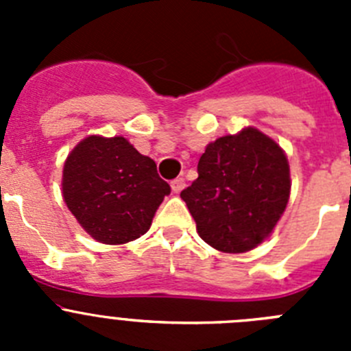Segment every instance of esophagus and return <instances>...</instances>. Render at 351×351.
<instances>
[{"label": "esophagus", "instance_id": "esophagus-1", "mask_svg": "<svg viewBox=\"0 0 351 351\" xmlns=\"http://www.w3.org/2000/svg\"><path fill=\"white\" fill-rule=\"evenodd\" d=\"M170 186H172V191L173 193H181L182 190H184V186H186V181L182 178H178V179H173L172 182H170Z\"/></svg>", "mask_w": 351, "mask_h": 351}]
</instances>
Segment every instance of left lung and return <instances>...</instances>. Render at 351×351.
I'll return each mask as SVG.
<instances>
[{"mask_svg":"<svg viewBox=\"0 0 351 351\" xmlns=\"http://www.w3.org/2000/svg\"><path fill=\"white\" fill-rule=\"evenodd\" d=\"M197 170L181 198L202 241L223 253H246L272 234L291 188L287 154L274 138L253 126L216 138Z\"/></svg>","mask_w":351,"mask_h":351,"instance_id":"left-lung-1","label":"left lung"}]
</instances>
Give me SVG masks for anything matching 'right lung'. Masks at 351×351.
Here are the masks:
<instances>
[{
	"instance_id": "obj_1",
	"label": "right lung",
	"mask_w": 351,
	"mask_h": 351,
	"mask_svg": "<svg viewBox=\"0 0 351 351\" xmlns=\"http://www.w3.org/2000/svg\"><path fill=\"white\" fill-rule=\"evenodd\" d=\"M63 198L79 225L101 244H126L149 230L170 186L156 163L125 137L89 135L66 156Z\"/></svg>"
}]
</instances>
